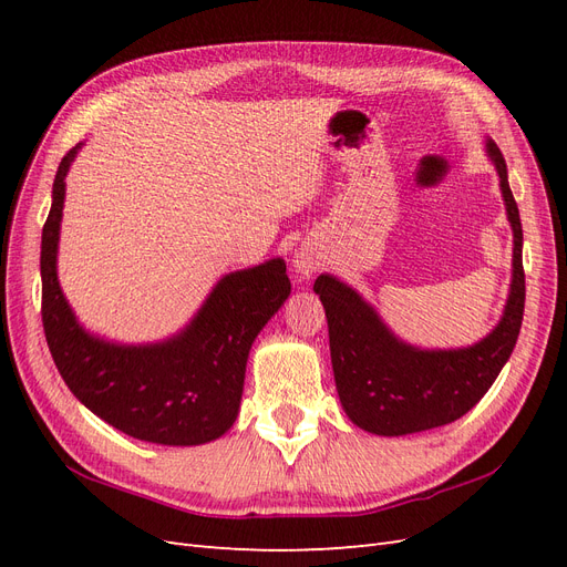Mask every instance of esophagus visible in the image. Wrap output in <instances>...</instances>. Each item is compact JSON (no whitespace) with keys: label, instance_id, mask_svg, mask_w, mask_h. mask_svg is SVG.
<instances>
[{"label":"esophagus","instance_id":"1","mask_svg":"<svg viewBox=\"0 0 567 567\" xmlns=\"http://www.w3.org/2000/svg\"><path fill=\"white\" fill-rule=\"evenodd\" d=\"M293 267L300 277H312V274L321 267V255L312 246H300L293 255Z\"/></svg>","mask_w":567,"mask_h":567}]
</instances>
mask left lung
I'll use <instances>...</instances> for the list:
<instances>
[{
	"label": "left lung",
	"mask_w": 567,
	"mask_h": 567,
	"mask_svg": "<svg viewBox=\"0 0 567 567\" xmlns=\"http://www.w3.org/2000/svg\"><path fill=\"white\" fill-rule=\"evenodd\" d=\"M499 175L513 231L511 288L502 319L466 348H419L394 336L375 307L333 274H319L315 293L329 321L336 390L348 419L373 435L400 437L461 419L485 398L516 348L525 310L523 227L499 146L485 140Z\"/></svg>",
	"instance_id": "1"
}]
</instances>
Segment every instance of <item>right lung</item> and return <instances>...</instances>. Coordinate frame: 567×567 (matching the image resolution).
<instances>
[{
  "instance_id": "obj_1",
  "label": "right lung",
  "mask_w": 567,
  "mask_h": 567,
  "mask_svg": "<svg viewBox=\"0 0 567 567\" xmlns=\"http://www.w3.org/2000/svg\"><path fill=\"white\" fill-rule=\"evenodd\" d=\"M82 144L65 153L42 229V323L65 385L92 414L130 437L194 447L234 425L252 342L290 296L281 257L221 277L182 331L156 342H115L78 321L59 284L65 175Z\"/></svg>"
}]
</instances>
